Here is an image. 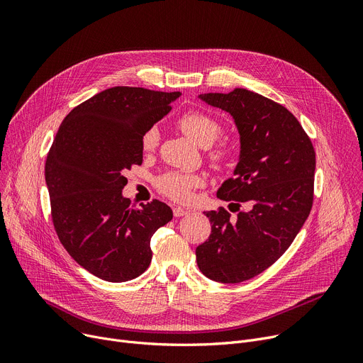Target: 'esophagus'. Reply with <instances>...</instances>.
<instances>
[{
  "label": "esophagus",
  "instance_id": "1",
  "mask_svg": "<svg viewBox=\"0 0 363 363\" xmlns=\"http://www.w3.org/2000/svg\"><path fill=\"white\" fill-rule=\"evenodd\" d=\"M188 213H189V211H186V208H184V207H179V206L174 207V215H175L177 218L185 216V215H188Z\"/></svg>",
  "mask_w": 363,
  "mask_h": 363
}]
</instances>
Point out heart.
<instances>
[{
  "label": "heart",
  "instance_id": "obj_1",
  "mask_svg": "<svg viewBox=\"0 0 363 363\" xmlns=\"http://www.w3.org/2000/svg\"><path fill=\"white\" fill-rule=\"evenodd\" d=\"M178 128L185 135L201 147H208L215 143L222 132L220 123L200 110H189L184 113L177 122ZM159 130L152 126L144 132L141 147L144 151H155L159 145ZM235 159V147L230 141H222L207 152V160L215 169L225 170L233 164ZM204 185V178L200 174H181V172H167L157 179L159 191L177 201H188L193 191Z\"/></svg>",
  "mask_w": 363,
  "mask_h": 363
}]
</instances>
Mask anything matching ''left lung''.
Returning <instances> with one entry per match:
<instances>
[{
	"label": "left lung",
	"instance_id": "1",
	"mask_svg": "<svg viewBox=\"0 0 363 363\" xmlns=\"http://www.w3.org/2000/svg\"><path fill=\"white\" fill-rule=\"evenodd\" d=\"M200 99L235 119L241 156L235 177L218 191L238 215L223 207L206 212L212 233L196 257L207 278L237 284L272 266L306 222L313 204L315 148L294 114L260 94L235 88Z\"/></svg>",
	"mask_w": 363,
	"mask_h": 363
}]
</instances>
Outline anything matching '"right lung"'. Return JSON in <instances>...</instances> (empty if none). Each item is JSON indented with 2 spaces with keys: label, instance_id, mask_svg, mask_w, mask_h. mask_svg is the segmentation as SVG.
<instances>
[{
  "label": "right lung",
  "instance_id": "right-lung-1",
  "mask_svg": "<svg viewBox=\"0 0 363 363\" xmlns=\"http://www.w3.org/2000/svg\"><path fill=\"white\" fill-rule=\"evenodd\" d=\"M181 92L114 86L76 106L57 130L45 162L54 230L67 253L108 282L140 277L150 240L174 218L159 200L130 206L123 177L143 163L144 132L170 111Z\"/></svg>",
  "mask_w": 363,
  "mask_h": 363
}]
</instances>
